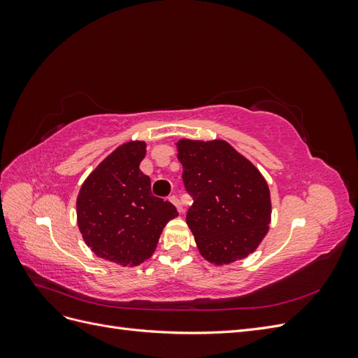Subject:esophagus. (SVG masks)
Here are the masks:
<instances>
[{
	"mask_svg": "<svg viewBox=\"0 0 358 358\" xmlns=\"http://www.w3.org/2000/svg\"><path fill=\"white\" fill-rule=\"evenodd\" d=\"M169 200H170L173 204L176 206L178 210H179L180 213H183V208H182V204H180V201H179V199H178L176 196H170V197H169Z\"/></svg>",
	"mask_w": 358,
	"mask_h": 358,
	"instance_id": "1",
	"label": "esophagus"
}]
</instances>
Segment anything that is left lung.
<instances>
[{
    "mask_svg": "<svg viewBox=\"0 0 358 358\" xmlns=\"http://www.w3.org/2000/svg\"><path fill=\"white\" fill-rule=\"evenodd\" d=\"M176 146L194 200L187 224L200 254L215 266L246 258L268 231L272 201L266 179L225 140L182 138Z\"/></svg>",
    "mask_w": 358,
    "mask_h": 358,
    "instance_id": "left-lung-1",
    "label": "left lung"
}]
</instances>
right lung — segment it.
Wrapping results in <instances>:
<instances>
[{
	"instance_id": "right-lung-1",
	"label": "right lung",
	"mask_w": 358,
	"mask_h": 358,
	"mask_svg": "<svg viewBox=\"0 0 358 358\" xmlns=\"http://www.w3.org/2000/svg\"><path fill=\"white\" fill-rule=\"evenodd\" d=\"M145 155L140 140L116 148L85 179L76 201L85 243L96 257L125 267L152 257L162 229L179 215L150 192V179L138 169Z\"/></svg>"
}]
</instances>
